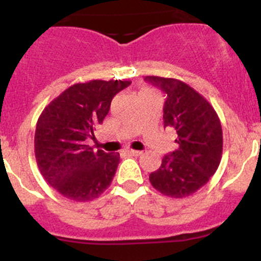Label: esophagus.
Returning a JSON list of instances; mask_svg holds the SVG:
<instances>
[{
	"label": "esophagus",
	"mask_w": 261,
	"mask_h": 261,
	"mask_svg": "<svg viewBox=\"0 0 261 261\" xmlns=\"http://www.w3.org/2000/svg\"><path fill=\"white\" fill-rule=\"evenodd\" d=\"M126 154H128V155H135V156H139V155L143 154V151H140V150L127 149V150H126Z\"/></svg>",
	"instance_id": "1"
}]
</instances>
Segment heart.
<instances>
[{
	"label": "heart",
	"mask_w": 261,
	"mask_h": 261,
	"mask_svg": "<svg viewBox=\"0 0 261 261\" xmlns=\"http://www.w3.org/2000/svg\"><path fill=\"white\" fill-rule=\"evenodd\" d=\"M145 91H150V89H147V88H144V89H143V92H145Z\"/></svg>",
	"instance_id": "1"
}]
</instances>
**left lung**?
<instances>
[{"label": "left lung", "instance_id": "1", "mask_svg": "<svg viewBox=\"0 0 261 261\" xmlns=\"http://www.w3.org/2000/svg\"><path fill=\"white\" fill-rule=\"evenodd\" d=\"M146 82L167 94L164 127L177 134L175 151L165 155L150 174L151 186L172 198L196 193L217 170L222 158V127L215 109L191 86L174 78L147 75Z\"/></svg>", "mask_w": 261, "mask_h": 261}]
</instances>
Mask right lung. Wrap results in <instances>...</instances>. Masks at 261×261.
<instances>
[{"label": "right lung", "mask_w": 261, "mask_h": 261, "mask_svg": "<svg viewBox=\"0 0 261 261\" xmlns=\"http://www.w3.org/2000/svg\"><path fill=\"white\" fill-rule=\"evenodd\" d=\"M130 81H89L70 86L44 109L36 123L35 158L41 175L63 197L75 202L98 198L110 187L118 152L87 145L103 122L112 98Z\"/></svg>", "instance_id": "obj_1"}]
</instances>
